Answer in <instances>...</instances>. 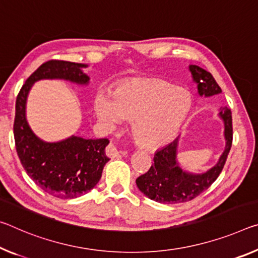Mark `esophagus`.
Segmentation results:
<instances>
[{
	"label": "esophagus",
	"instance_id": "1",
	"mask_svg": "<svg viewBox=\"0 0 258 258\" xmlns=\"http://www.w3.org/2000/svg\"><path fill=\"white\" fill-rule=\"evenodd\" d=\"M107 155L110 158H116L120 156V151L118 150V148L116 147V145L110 144L107 147Z\"/></svg>",
	"mask_w": 258,
	"mask_h": 258
}]
</instances>
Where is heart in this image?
I'll use <instances>...</instances> for the list:
<instances>
[{
    "label": "heart",
    "mask_w": 258,
    "mask_h": 258,
    "mask_svg": "<svg viewBox=\"0 0 258 258\" xmlns=\"http://www.w3.org/2000/svg\"><path fill=\"white\" fill-rule=\"evenodd\" d=\"M190 109L188 94L164 81H130L111 93L101 92L94 100L99 119L113 127L133 119L136 140L146 148H158L177 137Z\"/></svg>",
    "instance_id": "b5f03b06"
}]
</instances>
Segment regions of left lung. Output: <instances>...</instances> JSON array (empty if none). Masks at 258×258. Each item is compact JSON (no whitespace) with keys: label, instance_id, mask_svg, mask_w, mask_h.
<instances>
[{"label":"left lung","instance_id":"8db88e82","mask_svg":"<svg viewBox=\"0 0 258 258\" xmlns=\"http://www.w3.org/2000/svg\"><path fill=\"white\" fill-rule=\"evenodd\" d=\"M193 80L198 85L200 96L209 97L222 93L210 72L198 65H189ZM219 117L224 121L225 145L224 153L219 161L207 172L194 174L186 172L179 165L177 159L179 137L164 148L157 150L154 156V164L148 172L137 179V186L147 198L159 203H183L195 199L208 189L222 172L230 153L233 139L232 113L228 108H220Z\"/></svg>","mask_w":258,"mask_h":258}]
</instances>
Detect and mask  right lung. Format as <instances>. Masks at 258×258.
<instances>
[{"instance_id": "add662e5", "label": "right lung", "mask_w": 258, "mask_h": 258, "mask_svg": "<svg viewBox=\"0 0 258 258\" xmlns=\"http://www.w3.org/2000/svg\"><path fill=\"white\" fill-rule=\"evenodd\" d=\"M87 67L67 60H48L32 73L16 100L14 136L20 163L41 189L58 199L79 198L96 186L109 161L105 155L109 140L76 136L57 142L41 140L26 120V101L32 86L42 79L88 85L89 77L83 71Z\"/></svg>"}]
</instances>
